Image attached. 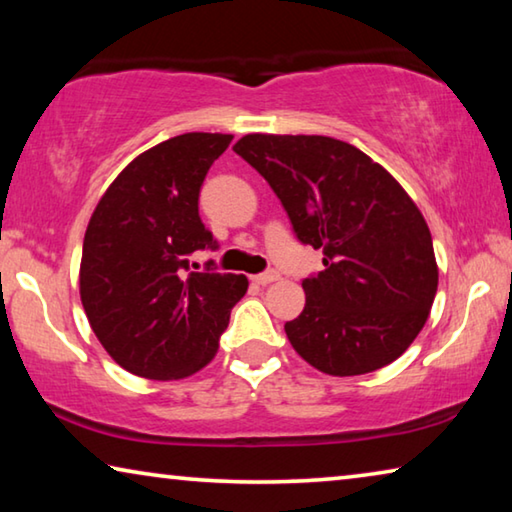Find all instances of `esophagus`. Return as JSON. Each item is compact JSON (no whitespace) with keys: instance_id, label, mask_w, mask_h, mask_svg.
Here are the masks:
<instances>
[{"instance_id":"34e87169","label":"esophagus","mask_w":512,"mask_h":512,"mask_svg":"<svg viewBox=\"0 0 512 512\" xmlns=\"http://www.w3.org/2000/svg\"><path fill=\"white\" fill-rule=\"evenodd\" d=\"M253 280H255L257 284H262V287H266V284L280 280V273L273 271V268H271V271H264V273H259V275H253Z\"/></svg>"}]
</instances>
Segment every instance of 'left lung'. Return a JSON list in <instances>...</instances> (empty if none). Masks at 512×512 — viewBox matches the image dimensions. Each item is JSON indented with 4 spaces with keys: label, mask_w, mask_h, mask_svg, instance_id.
Wrapping results in <instances>:
<instances>
[{
    "label": "left lung",
    "mask_w": 512,
    "mask_h": 512,
    "mask_svg": "<svg viewBox=\"0 0 512 512\" xmlns=\"http://www.w3.org/2000/svg\"><path fill=\"white\" fill-rule=\"evenodd\" d=\"M262 173L293 232L323 250L302 280L305 309L284 325L302 359L336 377L395 361L429 318L438 289L431 232L381 164L325 135H244L232 146Z\"/></svg>",
    "instance_id": "8db88e82"
}]
</instances>
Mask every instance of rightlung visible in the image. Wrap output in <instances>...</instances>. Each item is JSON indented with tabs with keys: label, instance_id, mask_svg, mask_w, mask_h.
<instances>
[{
	"label": "right lung",
	"instance_id": "add662e5",
	"mask_svg": "<svg viewBox=\"0 0 512 512\" xmlns=\"http://www.w3.org/2000/svg\"><path fill=\"white\" fill-rule=\"evenodd\" d=\"M232 135L185 133L128 164L101 196L83 239L81 302L103 348L146 379H183L214 359L246 275L203 273L189 255L216 248L198 194Z\"/></svg>",
	"mask_w": 512,
	"mask_h": 512
}]
</instances>
